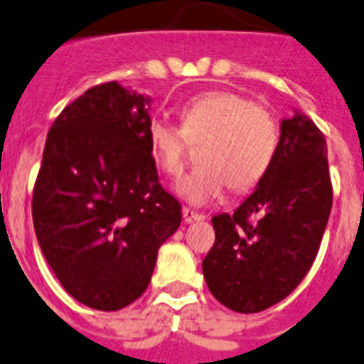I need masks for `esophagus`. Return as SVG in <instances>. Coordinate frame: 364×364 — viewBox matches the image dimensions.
I'll return each mask as SVG.
<instances>
[{
    "label": "esophagus",
    "instance_id": "34e87169",
    "mask_svg": "<svg viewBox=\"0 0 364 364\" xmlns=\"http://www.w3.org/2000/svg\"><path fill=\"white\" fill-rule=\"evenodd\" d=\"M182 217H184V222H195V220H204L205 215L204 213H198V211L195 210H189V208H184L182 210Z\"/></svg>",
    "mask_w": 364,
    "mask_h": 364
}]
</instances>
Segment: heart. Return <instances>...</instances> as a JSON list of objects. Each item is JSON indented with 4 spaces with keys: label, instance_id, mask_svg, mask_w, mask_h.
I'll return each instance as SVG.
<instances>
[{
    "label": "heart",
    "instance_id": "b5f03b06",
    "mask_svg": "<svg viewBox=\"0 0 364 364\" xmlns=\"http://www.w3.org/2000/svg\"><path fill=\"white\" fill-rule=\"evenodd\" d=\"M147 138L162 171L178 178L188 164L189 144H200L197 166L178 186L191 204H208L231 191L260 184L277 159L281 129L269 109L231 91L193 96L180 107V127L151 118Z\"/></svg>",
    "mask_w": 364,
    "mask_h": 364
}]
</instances>
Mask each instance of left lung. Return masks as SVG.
I'll use <instances>...</instances> for the list:
<instances>
[{"label": "left lung", "mask_w": 364, "mask_h": 364, "mask_svg": "<svg viewBox=\"0 0 364 364\" xmlns=\"http://www.w3.org/2000/svg\"><path fill=\"white\" fill-rule=\"evenodd\" d=\"M323 131L310 118L282 120L277 159L233 211L211 218L215 244L205 282L224 306L257 314L277 304L306 277L332 210Z\"/></svg>", "instance_id": "left-lung-1"}]
</instances>
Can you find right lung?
<instances>
[{"instance_id": "1", "label": "right lung", "mask_w": 364, "mask_h": 364, "mask_svg": "<svg viewBox=\"0 0 364 364\" xmlns=\"http://www.w3.org/2000/svg\"><path fill=\"white\" fill-rule=\"evenodd\" d=\"M149 98L118 82L87 89L54 120L32 191L41 252L95 310L136 301L182 205L162 188L147 138Z\"/></svg>"}]
</instances>
